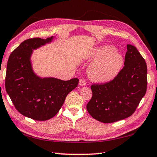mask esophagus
<instances>
[{
	"label": "esophagus",
	"mask_w": 157,
	"mask_h": 157,
	"mask_svg": "<svg viewBox=\"0 0 157 157\" xmlns=\"http://www.w3.org/2000/svg\"><path fill=\"white\" fill-rule=\"evenodd\" d=\"M79 85L81 86H86V82H85V80H84L83 79H80L79 81Z\"/></svg>",
	"instance_id": "1"
}]
</instances>
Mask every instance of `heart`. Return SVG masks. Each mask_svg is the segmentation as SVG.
<instances>
[{"mask_svg":"<svg viewBox=\"0 0 157 157\" xmlns=\"http://www.w3.org/2000/svg\"><path fill=\"white\" fill-rule=\"evenodd\" d=\"M86 59L95 60L88 69L89 78L97 83H108L113 80L124 64L120 51L111 45H102L87 55Z\"/></svg>","mask_w":157,"mask_h":157,"instance_id":"b5f03b06","label":"heart"}]
</instances>
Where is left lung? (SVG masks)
<instances>
[{"instance_id": "1", "label": "left lung", "mask_w": 157, "mask_h": 157, "mask_svg": "<svg viewBox=\"0 0 157 157\" xmlns=\"http://www.w3.org/2000/svg\"><path fill=\"white\" fill-rule=\"evenodd\" d=\"M124 66L108 83L91 86L93 95L86 105L93 118L105 123L132 116L147 89V65L136 48L127 45Z\"/></svg>"}]
</instances>
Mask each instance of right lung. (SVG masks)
<instances>
[{
    "label": "right lung",
    "mask_w": 157,
    "mask_h": 157,
    "mask_svg": "<svg viewBox=\"0 0 157 157\" xmlns=\"http://www.w3.org/2000/svg\"><path fill=\"white\" fill-rule=\"evenodd\" d=\"M33 38L23 41L10 55L5 77V89L17 111L35 121L54 117L66 97L77 87L78 78L68 81L36 75L32 62L33 51L54 40Z\"/></svg>",
    "instance_id": "right-lung-1"
}]
</instances>
